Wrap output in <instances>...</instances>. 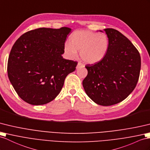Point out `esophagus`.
<instances>
[{"label":"esophagus","mask_w":150,"mask_h":150,"mask_svg":"<svg viewBox=\"0 0 150 150\" xmlns=\"http://www.w3.org/2000/svg\"><path fill=\"white\" fill-rule=\"evenodd\" d=\"M85 67V65H84L83 64L79 62L78 64V65H77V67H76V69H79L80 67Z\"/></svg>","instance_id":"esophagus-1"}]
</instances>
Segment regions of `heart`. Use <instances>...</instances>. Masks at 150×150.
<instances>
[{"instance_id":"obj_1","label":"heart","mask_w":150,"mask_h":150,"mask_svg":"<svg viewBox=\"0 0 150 150\" xmlns=\"http://www.w3.org/2000/svg\"><path fill=\"white\" fill-rule=\"evenodd\" d=\"M109 41L106 35L90 30H77L70 36V42L64 44V51L71 57L78 51L85 63L93 64L101 61L106 54Z\"/></svg>"}]
</instances>
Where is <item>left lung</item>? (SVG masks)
Wrapping results in <instances>:
<instances>
[{
    "label": "left lung",
    "mask_w": 150,
    "mask_h": 150,
    "mask_svg": "<svg viewBox=\"0 0 150 150\" xmlns=\"http://www.w3.org/2000/svg\"><path fill=\"white\" fill-rule=\"evenodd\" d=\"M104 31L109 41L108 51L101 61L86 65L88 74L83 86L95 103L108 106L123 101L134 90L139 77L141 57L122 33L113 28Z\"/></svg>",
    "instance_id": "8db88e82"
}]
</instances>
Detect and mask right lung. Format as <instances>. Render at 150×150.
I'll list each match as a JSON object with an SVG mask.
<instances>
[{
	"label": "right lung",
	"instance_id": "add662e5",
	"mask_svg": "<svg viewBox=\"0 0 150 150\" xmlns=\"http://www.w3.org/2000/svg\"><path fill=\"white\" fill-rule=\"evenodd\" d=\"M71 28H39L21 35L11 50L8 62L9 81L26 103L43 105L60 93L67 76L77 62L62 56Z\"/></svg>",
	"mask_w": 150,
	"mask_h": 150
}]
</instances>
